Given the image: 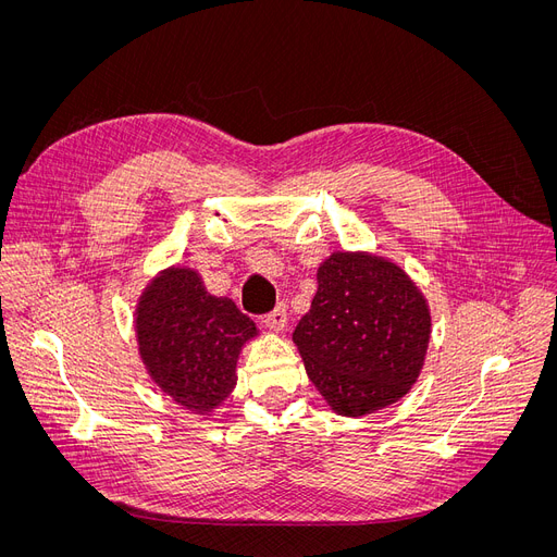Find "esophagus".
Instances as JSON below:
<instances>
[{
  "label": "esophagus",
  "instance_id": "1",
  "mask_svg": "<svg viewBox=\"0 0 557 557\" xmlns=\"http://www.w3.org/2000/svg\"><path fill=\"white\" fill-rule=\"evenodd\" d=\"M264 324L273 331V333H282L284 329H286V324H288V313H286V307L284 305H280L271 315H267V320H264Z\"/></svg>",
  "mask_w": 557,
  "mask_h": 557
}]
</instances>
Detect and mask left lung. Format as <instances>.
<instances>
[{
    "instance_id": "8db88e82",
    "label": "left lung",
    "mask_w": 557,
    "mask_h": 557,
    "mask_svg": "<svg viewBox=\"0 0 557 557\" xmlns=\"http://www.w3.org/2000/svg\"><path fill=\"white\" fill-rule=\"evenodd\" d=\"M431 339L424 293L395 262L337 250L318 271L311 311L293 342L329 407L362 418L391 407L418 382Z\"/></svg>"
}]
</instances>
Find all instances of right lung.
Returning <instances> with one entry per match:
<instances>
[{
  "instance_id": "right-lung-1",
  "label": "right lung",
  "mask_w": 557,
  "mask_h": 557,
  "mask_svg": "<svg viewBox=\"0 0 557 557\" xmlns=\"http://www.w3.org/2000/svg\"><path fill=\"white\" fill-rule=\"evenodd\" d=\"M258 326L235 301L215 297L188 267H169L135 307L139 358L162 393L195 416H211L237 384V360Z\"/></svg>"
}]
</instances>
